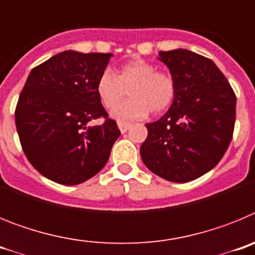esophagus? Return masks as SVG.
I'll return each instance as SVG.
<instances>
[{
	"instance_id": "esophagus-1",
	"label": "esophagus",
	"mask_w": 255,
	"mask_h": 255,
	"mask_svg": "<svg viewBox=\"0 0 255 255\" xmlns=\"http://www.w3.org/2000/svg\"><path fill=\"white\" fill-rule=\"evenodd\" d=\"M117 126H119V129H120V131L124 134V132H126V131H128V130L130 129V126H131V124L124 123V121H119V123H117Z\"/></svg>"
}]
</instances>
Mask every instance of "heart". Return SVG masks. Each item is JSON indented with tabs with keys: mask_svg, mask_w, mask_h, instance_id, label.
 <instances>
[{
	"mask_svg": "<svg viewBox=\"0 0 255 255\" xmlns=\"http://www.w3.org/2000/svg\"><path fill=\"white\" fill-rule=\"evenodd\" d=\"M130 98L117 105L126 95ZM176 82L170 73L158 71L148 61L132 60L124 64L114 74L105 70L96 82V93L103 107L112 110V117L119 121L143 119L149 111L154 115L166 111L176 97Z\"/></svg>",
	"mask_w": 255,
	"mask_h": 255,
	"instance_id": "obj_1",
	"label": "heart"
}]
</instances>
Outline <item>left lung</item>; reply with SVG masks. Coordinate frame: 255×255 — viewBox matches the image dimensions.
<instances>
[{"label": "left lung", "mask_w": 255, "mask_h": 255, "mask_svg": "<svg viewBox=\"0 0 255 255\" xmlns=\"http://www.w3.org/2000/svg\"><path fill=\"white\" fill-rule=\"evenodd\" d=\"M176 82V97L159 120L147 124L144 164L159 177L188 182L211 171L233 139L236 96L209 58L188 49L161 51Z\"/></svg>", "instance_id": "8db88e82"}]
</instances>
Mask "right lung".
Here are the masks:
<instances>
[{"instance_id":"1","label":"right lung","mask_w":255,"mask_h":255,"mask_svg":"<svg viewBox=\"0 0 255 255\" xmlns=\"http://www.w3.org/2000/svg\"><path fill=\"white\" fill-rule=\"evenodd\" d=\"M112 53L64 51L31 70L20 93L15 123L31 166L62 185L100 172L120 136L96 93ZM103 117L102 126L89 127Z\"/></svg>"}]
</instances>
